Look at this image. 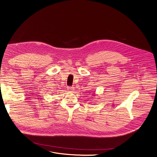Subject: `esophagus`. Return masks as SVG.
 I'll return each mask as SVG.
<instances>
[{"instance_id": "esophagus-1", "label": "esophagus", "mask_w": 157, "mask_h": 157, "mask_svg": "<svg viewBox=\"0 0 157 157\" xmlns=\"http://www.w3.org/2000/svg\"><path fill=\"white\" fill-rule=\"evenodd\" d=\"M74 88H75V87H68V90L69 91L73 92V91H74V90H75Z\"/></svg>"}]
</instances>
